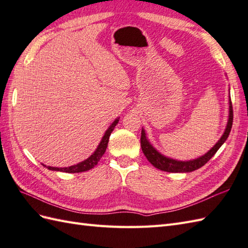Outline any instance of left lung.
Here are the masks:
<instances>
[{"label": "left lung", "mask_w": 248, "mask_h": 248, "mask_svg": "<svg viewBox=\"0 0 248 248\" xmlns=\"http://www.w3.org/2000/svg\"><path fill=\"white\" fill-rule=\"evenodd\" d=\"M232 120H233V112H232V100L229 96V114H228V121L226 128H225L224 134L222 135L219 140L214 144L213 147H211L210 151H208L205 155H202L196 159H192V160H176V159L170 158L166 155H162L160 152H158L155 147L153 146L150 140L147 139L145 130L142 128L141 131V147L142 152L144 154V156L147 158V160L150 161L156 169H159L164 172L169 173H189L193 172V170L202 168V166L210 160V159L214 156V154L217 152V150L221 147L225 141L227 140L230 130H232Z\"/></svg>", "instance_id": "left-lung-1"}]
</instances>
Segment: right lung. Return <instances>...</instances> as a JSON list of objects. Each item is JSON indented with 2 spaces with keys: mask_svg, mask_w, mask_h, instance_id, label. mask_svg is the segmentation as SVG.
<instances>
[{
  "mask_svg": "<svg viewBox=\"0 0 248 248\" xmlns=\"http://www.w3.org/2000/svg\"><path fill=\"white\" fill-rule=\"evenodd\" d=\"M119 120L120 118H117L115 119L112 124L109 126L108 129L105 131V134H104L103 138L100 142V144L97 145L96 150L94 151V153L92 154V155L87 158L86 160L81 161L78 164H74V166H71V167H68V168H54V167H47L46 166V164L42 163V166L51 170H59V172H64V173H81V172H86V170H89L91 169L94 168L97 162L101 160L102 156L105 154L106 152V148H107V145H108V141H109V137L110 135H111L112 130L114 129L115 126H117V124L119 123Z\"/></svg>",
  "mask_w": 248,
  "mask_h": 248,
  "instance_id": "1",
  "label": "right lung"
}]
</instances>
